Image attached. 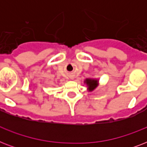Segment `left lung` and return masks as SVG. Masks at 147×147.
I'll list each match as a JSON object with an SVG mask.
<instances>
[{
  "mask_svg": "<svg viewBox=\"0 0 147 147\" xmlns=\"http://www.w3.org/2000/svg\"><path fill=\"white\" fill-rule=\"evenodd\" d=\"M85 83L87 85L89 92H92L98 85V81L97 79H93V78H86Z\"/></svg>",
  "mask_w": 147,
  "mask_h": 147,
  "instance_id": "1",
  "label": "left lung"
}]
</instances>
